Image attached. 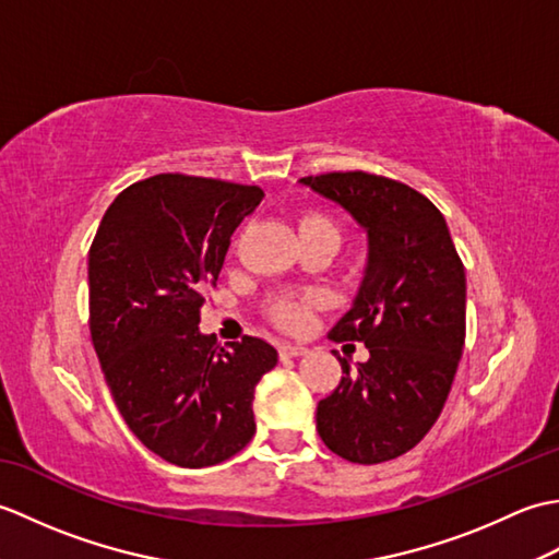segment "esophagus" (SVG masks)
Returning <instances> with one entry per match:
<instances>
[{
	"label": "esophagus",
	"mask_w": 559,
	"mask_h": 559,
	"mask_svg": "<svg viewBox=\"0 0 559 559\" xmlns=\"http://www.w3.org/2000/svg\"><path fill=\"white\" fill-rule=\"evenodd\" d=\"M278 353H281V358H300V355L307 353V348L298 346V343H281Z\"/></svg>",
	"instance_id": "esophagus-1"
}]
</instances>
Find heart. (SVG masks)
Here are the masks:
<instances>
[{
	"label": "heart",
	"mask_w": 559,
	"mask_h": 559,
	"mask_svg": "<svg viewBox=\"0 0 559 559\" xmlns=\"http://www.w3.org/2000/svg\"><path fill=\"white\" fill-rule=\"evenodd\" d=\"M312 230H331V233H338L336 225L331 223L329 218L319 216V213H310V216H305L300 223V233H312ZM307 312H310V305L305 300H295V298H281L273 302L271 307V314L273 319L281 326H288V329H298L305 324Z\"/></svg>",
	"instance_id": "b5f03b06"
}]
</instances>
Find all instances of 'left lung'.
<instances>
[{
  "instance_id": "1",
  "label": "left lung",
  "mask_w": 559,
  "mask_h": 559,
  "mask_svg": "<svg viewBox=\"0 0 559 559\" xmlns=\"http://www.w3.org/2000/svg\"><path fill=\"white\" fill-rule=\"evenodd\" d=\"M300 185L350 213L367 235V264L334 341H360L370 360L319 401L322 442L353 463L406 454L430 432L466 341V271L430 199L389 177L326 173Z\"/></svg>"
}]
</instances>
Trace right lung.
I'll return each instance as SVG.
<instances>
[{
  "instance_id": "1",
  "label": "right lung",
  "mask_w": 559,
  "mask_h": 559,
  "mask_svg": "<svg viewBox=\"0 0 559 559\" xmlns=\"http://www.w3.org/2000/svg\"><path fill=\"white\" fill-rule=\"evenodd\" d=\"M259 187L153 175L105 211L88 252L91 338L105 382L141 444L182 468L235 456L254 437V389L278 362L271 343L230 348L199 331L230 237Z\"/></svg>"
}]
</instances>
